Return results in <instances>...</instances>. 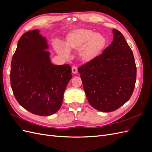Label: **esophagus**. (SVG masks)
<instances>
[{"instance_id": "obj_1", "label": "esophagus", "mask_w": 152, "mask_h": 152, "mask_svg": "<svg viewBox=\"0 0 152 152\" xmlns=\"http://www.w3.org/2000/svg\"><path fill=\"white\" fill-rule=\"evenodd\" d=\"M72 73H73V74H76V73H77V66H73L72 67Z\"/></svg>"}]
</instances>
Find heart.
<instances>
[{"label": "heart", "instance_id": "obj_1", "mask_svg": "<svg viewBox=\"0 0 152 152\" xmlns=\"http://www.w3.org/2000/svg\"><path fill=\"white\" fill-rule=\"evenodd\" d=\"M107 44L105 37L87 28H77L66 35L64 45H59L56 52L68 56L69 50H78L79 58L84 63L94 61L102 53Z\"/></svg>", "mask_w": 152, "mask_h": 152}]
</instances>
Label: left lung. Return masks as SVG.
I'll return each mask as SVG.
<instances>
[{"label": "left lung", "mask_w": 152, "mask_h": 152, "mask_svg": "<svg viewBox=\"0 0 152 152\" xmlns=\"http://www.w3.org/2000/svg\"><path fill=\"white\" fill-rule=\"evenodd\" d=\"M113 42L94 61L79 68L87 100L101 112H113L130 99L136 80L134 56L124 35L113 29Z\"/></svg>", "instance_id": "8db88e82"}]
</instances>
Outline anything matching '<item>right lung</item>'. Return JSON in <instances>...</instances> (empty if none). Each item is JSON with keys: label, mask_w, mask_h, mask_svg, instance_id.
<instances>
[{"label": "right lung", "mask_w": 152, "mask_h": 152, "mask_svg": "<svg viewBox=\"0 0 152 152\" xmlns=\"http://www.w3.org/2000/svg\"><path fill=\"white\" fill-rule=\"evenodd\" d=\"M40 31L26 32L18 41L11 61V85L22 107L37 115L49 116L61 107L72 69L68 65L52 63L48 40Z\"/></svg>", "instance_id": "1"}]
</instances>
